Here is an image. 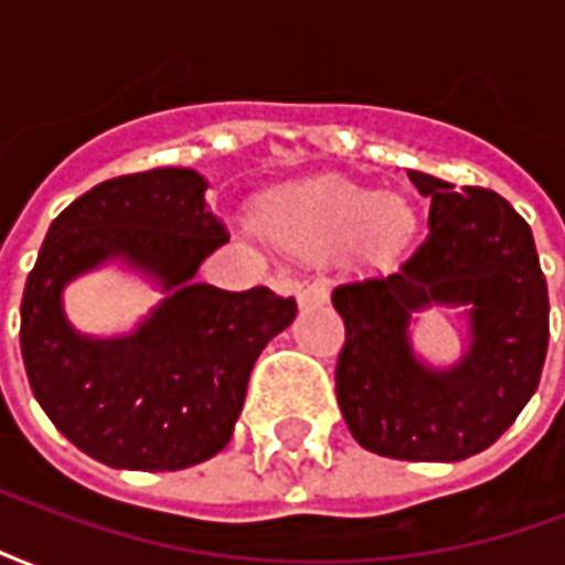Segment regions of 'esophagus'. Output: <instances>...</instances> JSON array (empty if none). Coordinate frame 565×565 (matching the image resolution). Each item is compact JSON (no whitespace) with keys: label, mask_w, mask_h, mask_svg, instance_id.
<instances>
[{"label":"esophagus","mask_w":565,"mask_h":565,"mask_svg":"<svg viewBox=\"0 0 565 565\" xmlns=\"http://www.w3.org/2000/svg\"><path fill=\"white\" fill-rule=\"evenodd\" d=\"M327 302V284L320 278H311L299 287V306L311 308V306H323Z\"/></svg>","instance_id":"esophagus-1"}]
</instances>
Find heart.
<instances>
[{
	"label": "heart",
	"mask_w": 565,
	"mask_h": 565,
	"mask_svg": "<svg viewBox=\"0 0 565 565\" xmlns=\"http://www.w3.org/2000/svg\"><path fill=\"white\" fill-rule=\"evenodd\" d=\"M275 233L308 250H342L356 242L391 247L412 230V211L399 199L351 181H315L299 186L271 214Z\"/></svg>",
	"instance_id": "1"
}]
</instances>
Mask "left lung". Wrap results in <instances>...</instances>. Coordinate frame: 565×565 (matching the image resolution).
Wrapping results in <instances>:
<instances>
[{"label":"left lung","instance_id":"obj_1","mask_svg":"<svg viewBox=\"0 0 565 565\" xmlns=\"http://www.w3.org/2000/svg\"><path fill=\"white\" fill-rule=\"evenodd\" d=\"M429 196V233L391 271L332 290L344 320L335 396L372 454L457 462L490 448L539 387L547 354V284L530 223L505 199L408 172ZM469 305L473 344L454 370L424 367L407 342L426 305Z\"/></svg>","mask_w":565,"mask_h":565}]
</instances>
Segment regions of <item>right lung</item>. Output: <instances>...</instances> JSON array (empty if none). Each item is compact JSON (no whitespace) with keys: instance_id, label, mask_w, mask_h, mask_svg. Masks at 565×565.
<instances>
[{"instance_id":"right-lung-1","label":"right lung","mask_w":565,"mask_h":565,"mask_svg":"<svg viewBox=\"0 0 565 565\" xmlns=\"http://www.w3.org/2000/svg\"><path fill=\"white\" fill-rule=\"evenodd\" d=\"M193 169L103 181L44 235L20 302V354L44 415L115 469L174 472L233 438L259 351L294 320V296L193 284L199 263L230 242ZM108 256L160 277L170 296L124 340H84L58 308L62 287Z\"/></svg>"}]
</instances>
